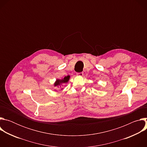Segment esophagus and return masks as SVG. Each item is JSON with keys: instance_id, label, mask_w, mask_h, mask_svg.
Wrapping results in <instances>:
<instances>
[{"instance_id": "obj_1", "label": "esophagus", "mask_w": 147, "mask_h": 147, "mask_svg": "<svg viewBox=\"0 0 147 147\" xmlns=\"http://www.w3.org/2000/svg\"><path fill=\"white\" fill-rule=\"evenodd\" d=\"M76 75L77 76H83V72H80V73H77Z\"/></svg>"}]
</instances>
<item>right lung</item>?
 Returning <instances> with one entry per match:
<instances>
[{
  "instance_id": "1",
  "label": "right lung",
  "mask_w": 147,
  "mask_h": 147,
  "mask_svg": "<svg viewBox=\"0 0 147 147\" xmlns=\"http://www.w3.org/2000/svg\"><path fill=\"white\" fill-rule=\"evenodd\" d=\"M70 77V76H65L63 78H62V79H57L54 83V86L56 87L57 88H59V87L61 88V85L63 84L67 83L69 81ZM62 89H63V88H61V90H62Z\"/></svg>"
}]
</instances>
